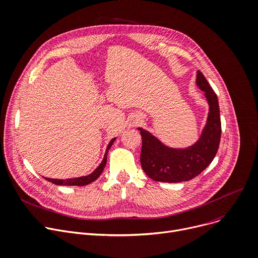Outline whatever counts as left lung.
<instances>
[{
	"label": "left lung",
	"instance_id": "8db88e82",
	"mask_svg": "<svg viewBox=\"0 0 258 258\" xmlns=\"http://www.w3.org/2000/svg\"><path fill=\"white\" fill-rule=\"evenodd\" d=\"M197 87L204 92L209 104L207 123L199 139L184 148L170 147L148 131L138 127L142 136L141 166L151 179L163 182L187 181L207 168L216 157L221 139V119L217 94L198 71Z\"/></svg>",
	"mask_w": 258,
	"mask_h": 258
}]
</instances>
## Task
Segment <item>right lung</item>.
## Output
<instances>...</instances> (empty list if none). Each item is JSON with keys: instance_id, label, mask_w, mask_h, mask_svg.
I'll return each mask as SVG.
<instances>
[{"instance_id": "right-lung-1", "label": "right lung", "mask_w": 258, "mask_h": 258, "mask_svg": "<svg viewBox=\"0 0 258 258\" xmlns=\"http://www.w3.org/2000/svg\"><path fill=\"white\" fill-rule=\"evenodd\" d=\"M116 140V138H113L110 143L108 144L107 146V149H106V153L104 156V159H102L101 163L99 164V166L93 171L92 173L86 175V176H80V177H74V178H66V179H58V178H47V177H44L46 180L50 181L51 183H55L57 185H86V184H89L91 182H93L94 180H96L99 175L101 174L102 171H104L105 167H106V164H107V156H108V151L110 150L111 146L113 145L114 141Z\"/></svg>"}]
</instances>
